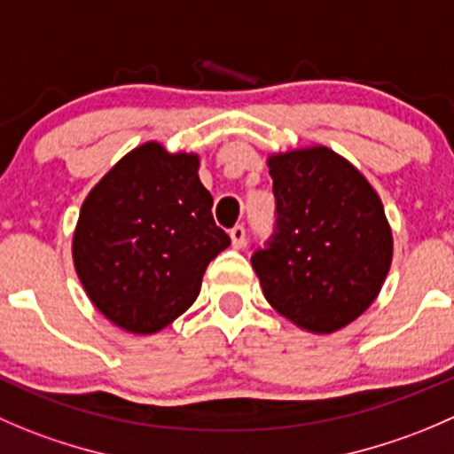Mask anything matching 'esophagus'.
<instances>
[{
  "mask_svg": "<svg viewBox=\"0 0 454 454\" xmlns=\"http://www.w3.org/2000/svg\"><path fill=\"white\" fill-rule=\"evenodd\" d=\"M231 241H232V248H244V244H246V228L244 226L231 228Z\"/></svg>",
  "mask_w": 454,
  "mask_h": 454,
  "instance_id": "1",
  "label": "esophagus"
}]
</instances>
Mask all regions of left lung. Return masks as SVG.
Segmentation results:
<instances>
[{"label": "left lung", "instance_id": "1", "mask_svg": "<svg viewBox=\"0 0 454 454\" xmlns=\"http://www.w3.org/2000/svg\"><path fill=\"white\" fill-rule=\"evenodd\" d=\"M275 232L250 257L268 303L299 328L328 334L380 294L393 232L375 188L325 146L268 160Z\"/></svg>", "mask_w": 454, "mask_h": 454}]
</instances>
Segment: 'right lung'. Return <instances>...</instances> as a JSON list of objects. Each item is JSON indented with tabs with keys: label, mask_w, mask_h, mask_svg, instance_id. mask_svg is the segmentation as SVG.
Here are the masks:
<instances>
[{
	"label": "right lung",
	"mask_w": 454,
	"mask_h": 454,
	"mask_svg": "<svg viewBox=\"0 0 454 454\" xmlns=\"http://www.w3.org/2000/svg\"><path fill=\"white\" fill-rule=\"evenodd\" d=\"M197 170V155L148 142L117 161L79 210L74 270L97 310L129 333H157L186 312L206 266L231 246Z\"/></svg>",
	"instance_id": "obj_1"
}]
</instances>
